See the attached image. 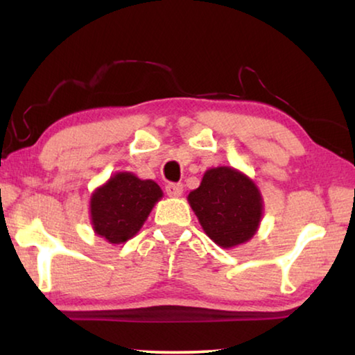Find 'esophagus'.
Here are the masks:
<instances>
[{
	"label": "esophagus",
	"instance_id": "obj_1",
	"mask_svg": "<svg viewBox=\"0 0 355 355\" xmlns=\"http://www.w3.org/2000/svg\"><path fill=\"white\" fill-rule=\"evenodd\" d=\"M183 189L182 183H169L166 186V192L169 197H180L183 194Z\"/></svg>",
	"mask_w": 355,
	"mask_h": 355
}]
</instances>
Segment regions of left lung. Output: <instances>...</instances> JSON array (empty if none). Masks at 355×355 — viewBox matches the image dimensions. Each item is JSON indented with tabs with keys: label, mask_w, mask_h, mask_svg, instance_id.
Wrapping results in <instances>:
<instances>
[{
	"label": "left lung",
	"mask_w": 355,
	"mask_h": 355,
	"mask_svg": "<svg viewBox=\"0 0 355 355\" xmlns=\"http://www.w3.org/2000/svg\"><path fill=\"white\" fill-rule=\"evenodd\" d=\"M188 202L207 236L222 249L248 243L263 218V197L258 186L230 166L208 169L199 188L189 192Z\"/></svg>",
	"instance_id": "1"
}]
</instances>
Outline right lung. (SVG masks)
Instances as JSON below:
<instances>
[{"instance_id": "1", "label": "right lung", "mask_w": 355, "mask_h": 355, "mask_svg": "<svg viewBox=\"0 0 355 355\" xmlns=\"http://www.w3.org/2000/svg\"><path fill=\"white\" fill-rule=\"evenodd\" d=\"M163 191L153 180L131 172H117L92 192L89 213L95 235L111 244L133 238L147 220Z\"/></svg>"}]
</instances>
